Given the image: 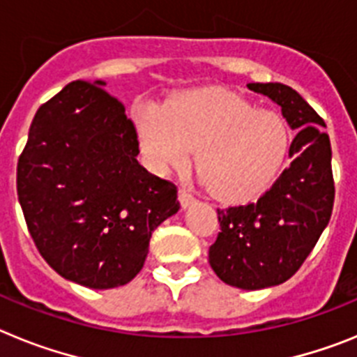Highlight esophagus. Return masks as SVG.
I'll use <instances>...</instances> for the list:
<instances>
[{"label":"esophagus","mask_w":357,"mask_h":357,"mask_svg":"<svg viewBox=\"0 0 357 357\" xmlns=\"http://www.w3.org/2000/svg\"><path fill=\"white\" fill-rule=\"evenodd\" d=\"M178 200H181L182 207H189L191 204H195V195L189 189L181 188V191H178Z\"/></svg>","instance_id":"1"}]
</instances>
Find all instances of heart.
Here are the masks:
<instances>
[{
  "mask_svg": "<svg viewBox=\"0 0 357 357\" xmlns=\"http://www.w3.org/2000/svg\"><path fill=\"white\" fill-rule=\"evenodd\" d=\"M134 123L150 166H181L197 151L198 173L222 200L259 195L288 150V130L275 112L255 110L227 91L182 94L166 109L137 107Z\"/></svg>",
  "mask_w": 357,
  "mask_h": 357,
  "instance_id": "obj_1",
  "label": "heart"
}]
</instances>
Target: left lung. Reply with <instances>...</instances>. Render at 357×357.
<instances>
[{
    "label": "left lung",
    "instance_id": "left-lung-1",
    "mask_svg": "<svg viewBox=\"0 0 357 357\" xmlns=\"http://www.w3.org/2000/svg\"><path fill=\"white\" fill-rule=\"evenodd\" d=\"M282 110L295 135L291 164L257 202L218 209L222 232L209 263L225 284L263 289L282 284L302 266L327 227L334 206L331 141L326 123L284 84H248Z\"/></svg>",
    "mask_w": 357,
    "mask_h": 357
}]
</instances>
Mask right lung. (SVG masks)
Listing matches in <instances>:
<instances>
[{
    "instance_id": "right-lung-1",
    "label": "right lung",
    "mask_w": 357,
    "mask_h": 357,
    "mask_svg": "<svg viewBox=\"0 0 357 357\" xmlns=\"http://www.w3.org/2000/svg\"><path fill=\"white\" fill-rule=\"evenodd\" d=\"M103 82H71L39 107L17 160V197L44 261L94 289L127 284L151 232L181 209L176 185L137 162L139 141Z\"/></svg>"
}]
</instances>
